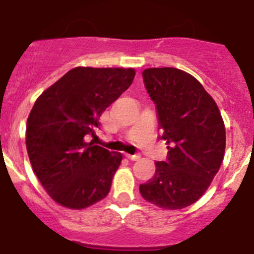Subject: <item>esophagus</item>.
Returning <instances> with one entry per match:
<instances>
[{"mask_svg": "<svg viewBox=\"0 0 254 254\" xmlns=\"http://www.w3.org/2000/svg\"><path fill=\"white\" fill-rule=\"evenodd\" d=\"M126 158L127 159H129V160H132V161H136V160H138V159L141 158L140 155L138 154H136V155H129V154H126Z\"/></svg>", "mask_w": 254, "mask_h": 254, "instance_id": "esophagus-1", "label": "esophagus"}]
</instances>
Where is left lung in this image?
Returning <instances> with one entry per match:
<instances>
[{
  "label": "left lung",
  "instance_id": "8db88e82",
  "mask_svg": "<svg viewBox=\"0 0 254 254\" xmlns=\"http://www.w3.org/2000/svg\"><path fill=\"white\" fill-rule=\"evenodd\" d=\"M143 82L156 104L167 161H156L151 179L140 185L150 203L181 210L202 197L225 152V126L216 103L201 82L173 67L146 68Z\"/></svg>",
  "mask_w": 254,
  "mask_h": 254
}]
</instances>
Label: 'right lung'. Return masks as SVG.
Here are the masks:
<instances>
[{"label": "right lung", "instance_id": "1", "mask_svg": "<svg viewBox=\"0 0 254 254\" xmlns=\"http://www.w3.org/2000/svg\"><path fill=\"white\" fill-rule=\"evenodd\" d=\"M133 68L75 67L40 94L26 123L29 160L47 193L82 210L107 197L121 152L91 141L99 118L133 81Z\"/></svg>", "mask_w": 254, "mask_h": 254}]
</instances>
